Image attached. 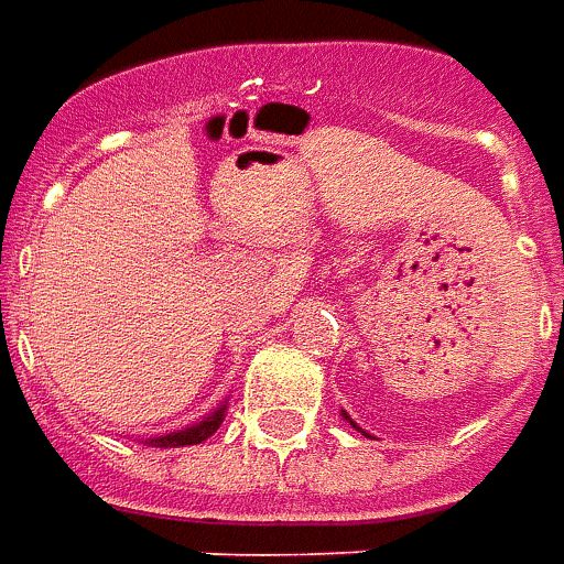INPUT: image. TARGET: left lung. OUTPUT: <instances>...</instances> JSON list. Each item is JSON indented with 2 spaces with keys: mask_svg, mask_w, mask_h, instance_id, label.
<instances>
[{
  "mask_svg": "<svg viewBox=\"0 0 564 564\" xmlns=\"http://www.w3.org/2000/svg\"><path fill=\"white\" fill-rule=\"evenodd\" d=\"M355 429H358V425H355Z\"/></svg>",
  "mask_w": 564,
  "mask_h": 564,
  "instance_id": "left-lung-1",
  "label": "left lung"
}]
</instances>
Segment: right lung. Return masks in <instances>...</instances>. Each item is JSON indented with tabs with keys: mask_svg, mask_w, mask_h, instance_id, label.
Masks as SVG:
<instances>
[{
	"mask_svg": "<svg viewBox=\"0 0 564 564\" xmlns=\"http://www.w3.org/2000/svg\"><path fill=\"white\" fill-rule=\"evenodd\" d=\"M221 419H225V406H218L209 419H203L194 429L173 431V434H166V437H158L154 443H158V446H194V443H203L209 434H215L218 425H221Z\"/></svg>",
	"mask_w": 564,
	"mask_h": 564,
	"instance_id": "add662e5",
	"label": "right lung"
}]
</instances>
